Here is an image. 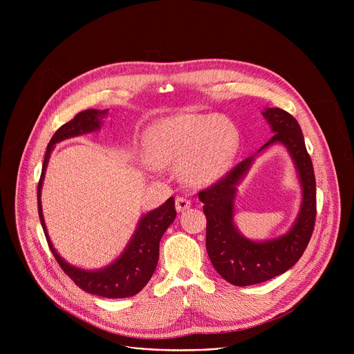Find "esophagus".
Listing matches in <instances>:
<instances>
[{
  "mask_svg": "<svg viewBox=\"0 0 354 354\" xmlns=\"http://www.w3.org/2000/svg\"><path fill=\"white\" fill-rule=\"evenodd\" d=\"M190 206H192V201H190L189 198L182 197V196L176 197V200H175V207H176V210H178L179 213L187 210Z\"/></svg>",
  "mask_w": 354,
  "mask_h": 354,
  "instance_id": "1",
  "label": "esophagus"
}]
</instances>
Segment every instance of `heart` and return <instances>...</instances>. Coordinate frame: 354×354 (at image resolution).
<instances>
[{"label":"heart","instance_id":"b5f03b06","mask_svg":"<svg viewBox=\"0 0 354 354\" xmlns=\"http://www.w3.org/2000/svg\"><path fill=\"white\" fill-rule=\"evenodd\" d=\"M239 133L231 119L214 113H182L157 122L145 136L144 167L157 171L178 164L182 182L206 186L231 164Z\"/></svg>","mask_w":354,"mask_h":354}]
</instances>
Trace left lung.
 <instances>
[{
    "label": "left lung",
    "instance_id": "obj_1",
    "mask_svg": "<svg viewBox=\"0 0 354 354\" xmlns=\"http://www.w3.org/2000/svg\"><path fill=\"white\" fill-rule=\"evenodd\" d=\"M274 133L258 151L283 144L294 161L302 187L298 217L288 232L265 242L245 238L234 225L236 185L254 162L245 158L210 187L198 192L207 218L206 249L218 274L234 286H252L270 280L292 268L304 254L317 218V185L314 167L298 122L286 111L268 108L262 112Z\"/></svg>",
    "mask_w": 354,
    "mask_h": 354
}]
</instances>
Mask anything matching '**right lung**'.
<instances>
[{
	"instance_id": "1",
	"label": "right lung",
	"mask_w": 354,
	"mask_h": 354,
	"mask_svg": "<svg viewBox=\"0 0 354 354\" xmlns=\"http://www.w3.org/2000/svg\"><path fill=\"white\" fill-rule=\"evenodd\" d=\"M108 113L106 111L86 109L74 116L73 120L63 124L50 140L44 161L41 167V175L37 185V212L39 218L48 243L50 250L56 258L57 263L63 272L84 291L105 298H126L140 292L153 276L160 257V241L168 227L174 223L176 217L175 198L169 197L162 206L147 213L138 223V227L130 239L127 248L119 259H116L111 266L93 272L82 270L67 263L53 248L52 241L48 238L43 213H41V185L44 179V172L47 168L48 157L52 154L55 144L81 134L96 131L100 129V119Z\"/></svg>"
}]
</instances>
